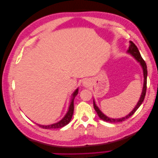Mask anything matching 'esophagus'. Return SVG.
Segmentation results:
<instances>
[{
  "instance_id": "1",
  "label": "esophagus",
  "mask_w": 158,
  "mask_h": 158,
  "mask_svg": "<svg viewBox=\"0 0 158 158\" xmlns=\"http://www.w3.org/2000/svg\"><path fill=\"white\" fill-rule=\"evenodd\" d=\"M83 84H84V86H85V87H86L87 85H88V84H89V81H88V80H84V82H83Z\"/></svg>"
}]
</instances>
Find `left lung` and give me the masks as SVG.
Masks as SVG:
<instances>
[{"label": "left lung", "mask_w": 158, "mask_h": 158, "mask_svg": "<svg viewBox=\"0 0 158 158\" xmlns=\"http://www.w3.org/2000/svg\"><path fill=\"white\" fill-rule=\"evenodd\" d=\"M127 52L128 53L131 54L134 57H135V59L138 61L139 62L142 68L143 69V73H144V85H143V89H142V92L141 94V96L140 98V100L138 101V102L137 103V105L136 106V107L134 108V109L132 111L128 114L126 117H124L120 118H109L108 117H107L106 115H105V114L100 111L99 109L98 108V107L96 106V104L95 103V101L94 100V109L95 110V111L98 113V115L99 116V117L103 120L104 121H106L108 123H118V122H122L125 121L126 119L130 117H131L132 114L136 112V110L138 109L141 104L142 103L143 101H144V98H145V95H146V88H147V75H148V71H147V66L146 64L145 63V61L144 60V59H142V57L140 55V51H138L137 47L135 45V44H134L132 41H130V45H129L128 47V50L127 51Z\"/></svg>", "instance_id": "1"}]
</instances>
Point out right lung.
I'll use <instances>...</instances> for the list:
<instances>
[{"instance_id": "1", "label": "right lung", "mask_w": 158, "mask_h": 158, "mask_svg": "<svg viewBox=\"0 0 158 158\" xmlns=\"http://www.w3.org/2000/svg\"><path fill=\"white\" fill-rule=\"evenodd\" d=\"M78 93V89H76L74 92L73 94V97H72L71 99V102L70 104V106L69 108V111L66 113L65 114V116L63 117V118L60 120L59 122L55 123V124H52V125H39L40 127L43 128H45V129H51V128H59L61 127H63L64 126L68 125L69 122L70 121L72 117H73V113H74V98L76 96V95Z\"/></svg>"}]
</instances>
